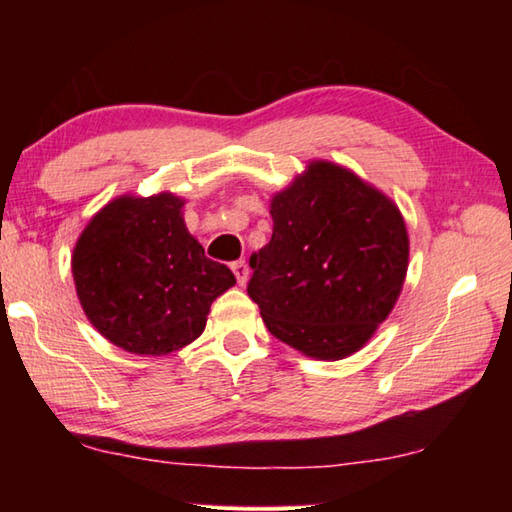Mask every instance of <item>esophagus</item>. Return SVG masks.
Listing matches in <instances>:
<instances>
[{
	"label": "esophagus",
	"instance_id": "1",
	"mask_svg": "<svg viewBox=\"0 0 512 512\" xmlns=\"http://www.w3.org/2000/svg\"><path fill=\"white\" fill-rule=\"evenodd\" d=\"M230 268H232V273H235L237 282L241 284V287H244V284L248 282V264L244 262V259H239V262H232Z\"/></svg>",
	"mask_w": 512,
	"mask_h": 512
}]
</instances>
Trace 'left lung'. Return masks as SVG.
Segmentation results:
<instances>
[{
	"label": "left lung",
	"mask_w": 512,
	"mask_h": 512,
	"mask_svg": "<svg viewBox=\"0 0 512 512\" xmlns=\"http://www.w3.org/2000/svg\"><path fill=\"white\" fill-rule=\"evenodd\" d=\"M273 237L250 255L248 296L275 339L307 357L366 345L400 296L409 237L397 207L332 162H311L271 201Z\"/></svg>",
	"instance_id": "left-lung-1"
}]
</instances>
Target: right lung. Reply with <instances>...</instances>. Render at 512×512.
<instances>
[{"label":"right lung","mask_w":512,"mask_h":512,"mask_svg":"<svg viewBox=\"0 0 512 512\" xmlns=\"http://www.w3.org/2000/svg\"><path fill=\"white\" fill-rule=\"evenodd\" d=\"M171 194L121 196L74 248L76 293L90 323L133 354H169L203 334L210 305L235 284L189 235Z\"/></svg>","instance_id":"1"}]
</instances>
